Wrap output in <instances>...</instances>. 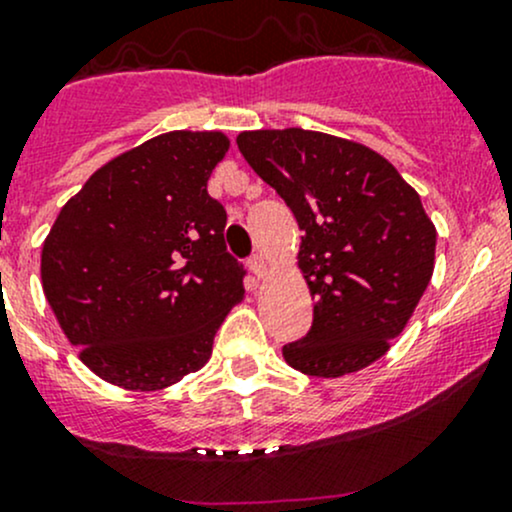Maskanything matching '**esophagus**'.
I'll return each instance as SVG.
<instances>
[{
    "label": "esophagus",
    "instance_id": "34e87169",
    "mask_svg": "<svg viewBox=\"0 0 512 512\" xmlns=\"http://www.w3.org/2000/svg\"><path fill=\"white\" fill-rule=\"evenodd\" d=\"M249 266H251V271H254L256 278H263L268 273V261H266V256H263V254L251 256Z\"/></svg>",
    "mask_w": 512,
    "mask_h": 512
}]
</instances>
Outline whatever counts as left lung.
Returning <instances> with one entry per match:
<instances>
[{
	"instance_id": "left-lung-1",
	"label": "left lung",
	"mask_w": 512,
	"mask_h": 512,
	"mask_svg": "<svg viewBox=\"0 0 512 512\" xmlns=\"http://www.w3.org/2000/svg\"><path fill=\"white\" fill-rule=\"evenodd\" d=\"M236 144L302 229L298 268L315 315L283 359L317 378L371 366L432 278L437 229L420 195L381 153L322 131H241Z\"/></svg>"
}]
</instances>
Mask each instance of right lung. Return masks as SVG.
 I'll list each match as a JSON object with an SVG mask.
<instances>
[{"label":"right lung","instance_id":"add662e5","mask_svg":"<svg viewBox=\"0 0 512 512\" xmlns=\"http://www.w3.org/2000/svg\"><path fill=\"white\" fill-rule=\"evenodd\" d=\"M222 131H168L104 163L43 241L48 305L80 361L112 386L161 390L212 356L244 300L227 212L207 192Z\"/></svg>","mask_w":512,"mask_h":512}]
</instances>
